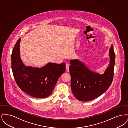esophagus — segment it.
<instances>
[{"mask_svg": "<svg viewBox=\"0 0 128 128\" xmlns=\"http://www.w3.org/2000/svg\"><path fill=\"white\" fill-rule=\"evenodd\" d=\"M69 66H70V65H69V64H66V70H68V68H69Z\"/></svg>", "mask_w": 128, "mask_h": 128, "instance_id": "esophagus-1", "label": "esophagus"}]
</instances>
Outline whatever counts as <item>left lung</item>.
<instances>
[{"label":"left lung","mask_w":128,"mask_h":128,"mask_svg":"<svg viewBox=\"0 0 128 128\" xmlns=\"http://www.w3.org/2000/svg\"><path fill=\"white\" fill-rule=\"evenodd\" d=\"M110 64L103 74L92 72L78 60L70 61L71 88L74 96L80 101H89L106 91L113 79L115 55L113 45L110 49Z\"/></svg>","instance_id":"obj_1"}]
</instances>
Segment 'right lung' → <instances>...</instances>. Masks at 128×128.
I'll use <instances>...</instances> for the list:
<instances>
[{"mask_svg": "<svg viewBox=\"0 0 128 128\" xmlns=\"http://www.w3.org/2000/svg\"><path fill=\"white\" fill-rule=\"evenodd\" d=\"M20 38L12 54V68L14 78L19 88L34 98H44L53 91L60 76L65 72V63H48L42 68L26 66L20 56Z\"/></svg>", "mask_w": 128, "mask_h": 128, "instance_id": "right-lung-1", "label": "right lung"}]
</instances>
